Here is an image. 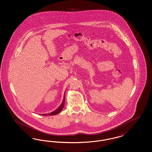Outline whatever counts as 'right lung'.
I'll list each match as a JSON object with an SVG mask.
<instances>
[{
    "mask_svg": "<svg viewBox=\"0 0 152 152\" xmlns=\"http://www.w3.org/2000/svg\"><path fill=\"white\" fill-rule=\"evenodd\" d=\"M65 92H66V91H65V92H64L63 101H62V103L61 104V105H60L58 108H57L55 110H54L53 111L51 112V113H48V114H41V115H44V116H47V115H50V116H51V115H57V114H58V113H60V112L62 110V109H63V108H64V102H65ZM40 115H41V114H40Z\"/></svg>",
    "mask_w": 152,
    "mask_h": 152,
    "instance_id": "obj_1",
    "label": "right lung"
}]
</instances>
